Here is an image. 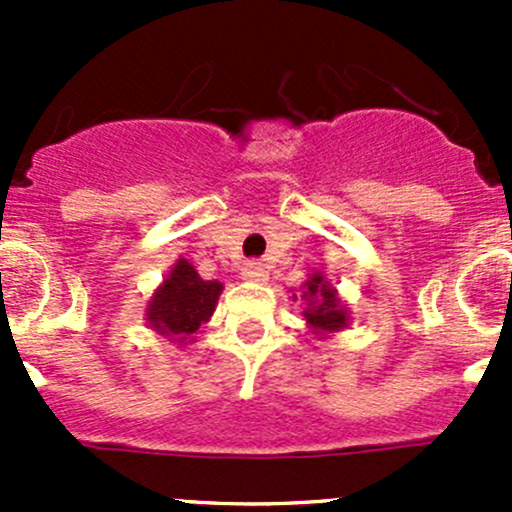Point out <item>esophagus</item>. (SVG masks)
I'll use <instances>...</instances> for the list:
<instances>
[{
  "instance_id": "esophagus-1",
  "label": "esophagus",
  "mask_w": 512,
  "mask_h": 512,
  "mask_svg": "<svg viewBox=\"0 0 512 512\" xmlns=\"http://www.w3.org/2000/svg\"><path fill=\"white\" fill-rule=\"evenodd\" d=\"M242 280L247 282H267V270L262 262H247L242 267Z\"/></svg>"
}]
</instances>
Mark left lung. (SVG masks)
<instances>
[{
	"instance_id": "left-lung-1",
	"label": "left lung",
	"mask_w": 512,
	"mask_h": 512,
	"mask_svg": "<svg viewBox=\"0 0 512 512\" xmlns=\"http://www.w3.org/2000/svg\"><path fill=\"white\" fill-rule=\"evenodd\" d=\"M302 289V299L307 302L304 319L314 334H334L347 327L349 309L344 307L337 289L329 285L322 272H312ZM294 299H297V294H294Z\"/></svg>"
}]
</instances>
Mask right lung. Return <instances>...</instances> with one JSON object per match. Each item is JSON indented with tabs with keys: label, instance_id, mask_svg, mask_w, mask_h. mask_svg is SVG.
Listing matches in <instances>:
<instances>
[{
	"label": "right lung",
	"instance_id": "1",
	"mask_svg": "<svg viewBox=\"0 0 512 512\" xmlns=\"http://www.w3.org/2000/svg\"><path fill=\"white\" fill-rule=\"evenodd\" d=\"M220 292L223 285L218 280H203L198 270L180 257L148 302V327L170 342H193V334L213 317Z\"/></svg>",
	"mask_w": 512,
	"mask_h": 512
}]
</instances>
